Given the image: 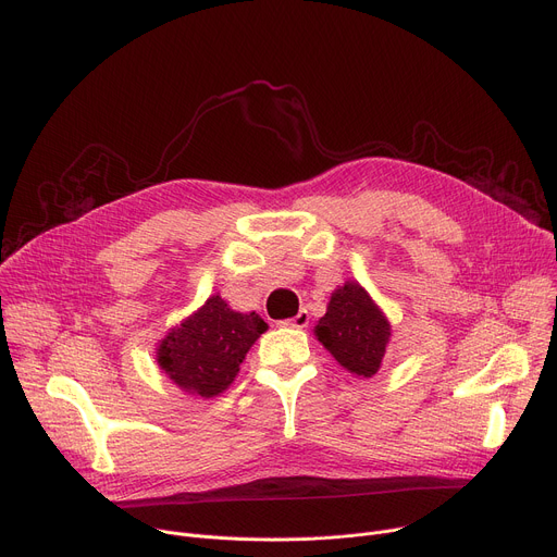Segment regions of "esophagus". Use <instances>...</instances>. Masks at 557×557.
I'll use <instances>...</instances> for the list:
<instances>
[{"label": "esophagus", "instance_id": "34e87169", "mask_svg": "<svg viewBox=\"0 0 557 557\" xmlns=\"http://www.w3.org/2000/svg\"><path fill=\"white\" fill-rule=\"evenodd\" d=\"M282 324L293 326V329H305V326H309V311H307V309H300L298 315L290 318V320H284Z\"/></svg>", "mask_w": 557, "mask_h": 557}]
</instances>
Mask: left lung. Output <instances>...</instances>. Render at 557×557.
<instances>
[{
    "mask_svg": "<svg viewBox=\"0 0 557 557\" xmlns=\"http://www.w3.org/2000/svg\"><path fill=\"white\" fill-rule=\"evenodd\" d=\"M315 338L349 374L372 379L385 358L392 324L383 309L356 280L331 293L326 313L318 320Z\"/></svg>",
    "mask_w": 557,
    "mask_h": 557,
    "instance_id": "obj_1",
    "label": "left lung"
}]
</instances>
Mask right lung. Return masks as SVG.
I'll use <instances>...</instances> for the list:
<instances>
[{"label": "right lung", "instance_id": "add662e5", "mask_svg": "<svg viewBox=\"0 0 557 557\" xmlns=\"http://www.w3.org/2000/svg\"><path fill=\"white\" fill-rule=\"evenodd\" d=\"M269 324L252 313H239L221 295L210 298L159 343L161 372L185 394L214 398L239 374L248 349Z\"/></svg>", "mask_w": 557, "mask_h": 557}]
</instances>
